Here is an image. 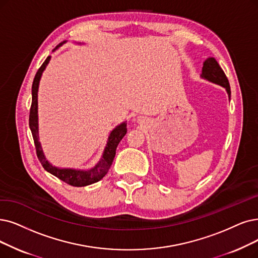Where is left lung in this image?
<instances>
[{"label": "left lung", "instance_id": "8db88e82", "mask_svg": "<svg viewBox=\"0 0 258 258\" xmlns=\"http://www.w3.org/2000/svg\"><path fill=\"white\" fill-rule=\"evenodd\" d=\"M201 77L203 79H207L213 82V84L223 87L226 91V93L229 95V99L231 98V88L229 80L226 78L224 72L222 71V69L220 68V66L218 64L215 58L209 57L204 61Z\"/></svg>", "mask_w": 258, "mask_h": 258}]
</instances>
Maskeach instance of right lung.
Masks as SVG:
<instances>
[{
    "mask_svg": "<svg viewBox=\"0 0 258 258\" xmlns=\"http://www.w3.org/2000/svg\"><path fill=\"white\" fill-rule=\"evenodd\" d=\"M66 42L67 41H63V42L58 44L56 46V48H54V50L59 48ZM78 44H81V43H78ZM49 60H50V56H48L45 59L42 66H41L40 69L38 70L37 74L34 78L33 87H32V97L33 98H32V107H30V112H29V128H30V131H32V135L34 138L37 157H38L39 161L41 162V164H42L43 168L46 171H48L49 173L54 174V176L57 177L58 179L62 180L63 182L72 185V186H76V187L87 186V185L98 182L107 174L109 168L111 167L113 160H114L117 145L121 141V139L125 137V135L127 133V122L123 121V122L119 123L118 126H116L111 131L110 136L108 138L107 145L104 150V153H102L99 162L95 165L94 167H92L91 169H88V170H84V169L81 170V169H73V168H59V167L53 166V165H51L46 160L42 146H41V143L39 142V127H38L39 82H40L41 76H42V73L44 72L46 66L49 62Z\"/></svg>",
    "mask_w": 258,
    "mask_h": 258,
    "instance_id": "1",
    "label": "right lung"
}]
</instances>
